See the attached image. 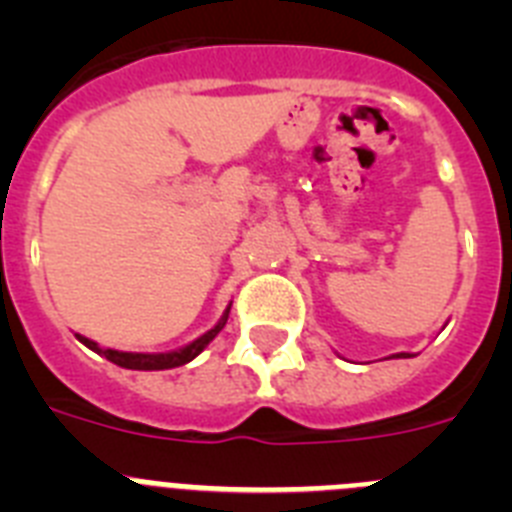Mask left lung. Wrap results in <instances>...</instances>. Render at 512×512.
Listing matches in <instances>:
<instances>
[{"label":"left lung","mask_w":512,"mask_h":512,"mask_svg":"<svg viewBox=\"0 0 512 512\" xmlns=\"http://www.w3.org/2000/svg\"><path fill=\"white\" fill-rule=\"evenodd\" d=\"M397 356H402V359H408V356H410V354H397Z\"/></svg>","instance_id":"obj_1"}]
</instances>
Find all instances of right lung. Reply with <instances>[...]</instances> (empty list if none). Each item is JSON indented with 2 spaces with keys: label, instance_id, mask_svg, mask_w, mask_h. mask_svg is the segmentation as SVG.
<instances>
[{
  "label": "right lung",
  "instance_id": "obj_1",
  "mask_svg": "<svg viewBox=\"0 0 512 512\" xmlns=\"http://www.w3.org/2000/svg\"><path fill=\"white\" fill-rule=\"evenodd\" d=\"M228 312L230 307L225 310V315L220 318V323L215 325V328H210L205 333V336H200L197 341H192L189 346L179 348V351H171V354H130V351H115V348H99L97 343L89 341V338L84 336H76L81 343L87 348H92V351H97V354H102L104 359H110L112 364L122 366V369H140V372H158V369H174V366H184L187 361H192L194 356L202 354V348L207 346V343L212 341V338L220 333V330L225 328V323H228Z\"/></svg>",
  "mask_w": 512,
  "mask_h": 512
}]
</instances>
